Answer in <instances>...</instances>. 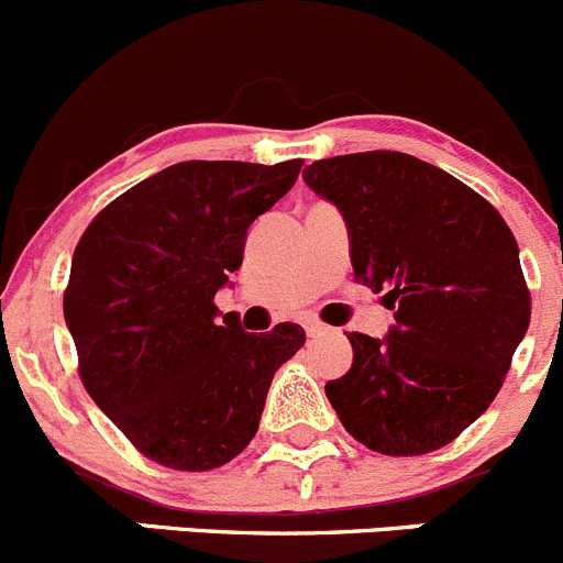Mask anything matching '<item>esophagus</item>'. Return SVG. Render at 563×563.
<instances>
[{
	"mask_svg": "<svg viewBox=\"0 0 563 563\" xmlns=\"http://www.w3.org/2000/svg\"><path fill=\"white\" fill-rule=\"evenodd\" d=\"M305 330H308V338H321V335H327V330H330V327L321 324V321H308V327H305Z\"/></svg>",
	"mask_w": 563,
	"mask_h": 563,
	"instance_id": "1",
	"label": "esophagus"
}]
</instances>
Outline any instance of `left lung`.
<instances>
[{
	"label": "left lung",
	"instance_id": "left-lung-1",
	"mask_svg": "<svg viewBox=\"0 0 563 563\" xmlns=\"http://www.w3.org/2000/svg\"><path fill=\"white\" fill-rule=\"evenodd\" d=\"M302 178L343 214L354 280L396 310L382 341L346 335L332 409L376 454L443 449L498 396L531 321L515 233L460 178L398 151L332 156Z\"/></svg>",
	"mask_w": 563,
	"mask_h": 563
}]
</instances>
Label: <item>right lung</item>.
Masks as SVG:
<instances>
[{
    "label": "right lung",
    "instance_id": "obj_1",
    "mask_svg": "<svg viewBox=\"0 0 563 563\" xmlns=\"http://www.w3.org/2000/svg\"><path fill=\"white\" fill-rule=\"evenodd\" d=\"M299 170L181 162L114 198L76 244L63 313L81 385L159 465L200 473L242 454L272 376L305 343L291 321L255 335L214 305L250 225Z\"/></svg>",
    "mask_w": 563,
    "mask_h": 563
}]
</instances>
